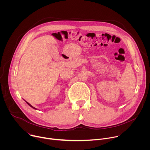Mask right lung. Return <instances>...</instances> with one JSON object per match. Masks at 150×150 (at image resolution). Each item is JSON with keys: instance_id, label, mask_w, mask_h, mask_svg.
<instances>
[{"instance_id": "right-lung-1", "label": "right lung", "mask_w": 150, "mask_h": 150, "mask_svg": "<svg viewBox=\"0 0 150 150\" xmlns=\"http://www.w3.org/2000/svg\"><path fill=\"white\" fill-rule=\"evenodd\" d=\"M25 102H26V103H27V104H28V105H30V107H31V108H33V109H35V108H34V107H33V106H32V105H31V104H30V103H28V102H27V101H25Z\"/></svg>"}]
</instances>
